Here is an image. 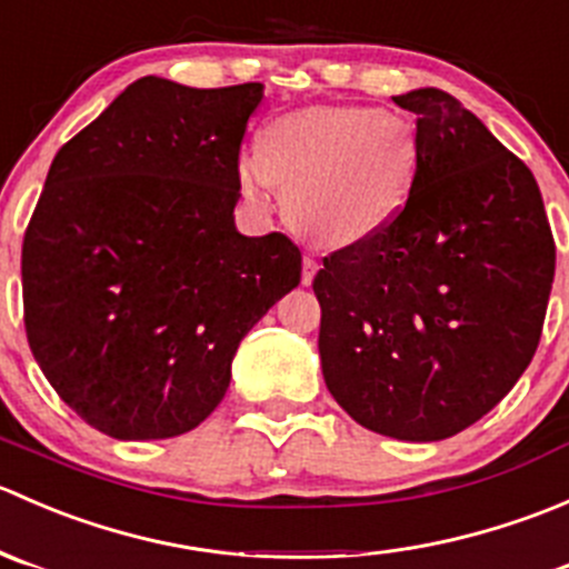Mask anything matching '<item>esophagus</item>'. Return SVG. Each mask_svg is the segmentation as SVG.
<instances>
[{"mask_svg": "<svg viewBox=\"0 0 569 569\" xmlns=\"http://www.w3.org/2000/svg\"><path fill=\"white\" fill-rule=\"evenodd\" d=\"M317 272H319V261L317 258H311V256H306L302 258V283H311L313 278H317Z\"/></svg>", "mask_w": 569, "mask_h": 569, "instance_id": "1", "label": "esophagus"}]
</instances>
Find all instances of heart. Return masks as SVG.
<instances>
[{
  "label": "heart",
  "instance_id": "obj_1",
  "mask_svg": "<svg viewBox=\"0 0 569 569\" xmlns=\"http://www.w3.org/2000/svg\"><path fill=\"white\" fill-rule=\"evenodd\" d=\"M421 176V137L407 114L317 104L263 126L239 159L244 194L283 183L286 220L325 248L369 242L405 211Z\"/></svg>",
  "mask_w": 569,
  "mask_h": 569
}]
</instances>
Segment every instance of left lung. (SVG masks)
Here are the masks:
<instances>
[{"instance_id":"left-lung-1","label":"left lung","mask_w":569,"mask_h":569,"mask_svg":"<svg viewBox=\"0 0 569 569\" xmlns=\"http://www.w3.org/2000/svg\"><path fill=\"white\" fill-rule=\"evenodd\" d=\"M393 101L418 114L421 176L386 231L325 258L319 358L360 427L432 443L531 363L556 248L531 170L470 109L438 88Z\"/></svg>"}]
</instances>
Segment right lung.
Masks as SVG:
<instances>
[{
	"label": "right lung",
	"mask_w": 569,
	"mask_h": 569,
	"mask_svg": "<svg viewBox=\"0 0 569 569\" xmlns=\"http://www.w3.org/2000/svg\"><path fill=\"white\" fill-rule=\"evenodd\" d=\"M261 99V82L142 77L51 162L21 250L27 338L60 399L109 438H176L209 418L242 338L300 283L297 244L233 222Z\"/></svg>",
	"instance_id": "obj_1"
}]
</instances>
